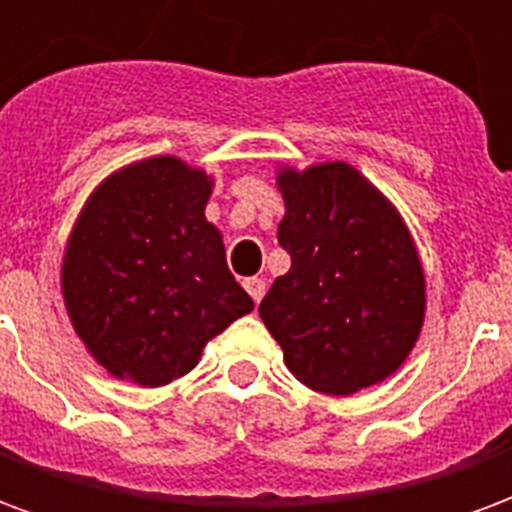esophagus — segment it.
Here are the masks:
<instances>
[{
    "label": "esophagus",
    "instance_id": "34e87169",
    "mask_svg": "<svg viewBox=\"0 0 512 512\" xmlns=\"http://www.w3.org/2000/svg\"><path fill=\"white\" fill-rule=\"evenodd\" d=\"M244 288H246V293H249V296H252L255 301H260L263 296H266V282H263V279H257V277L244 279Z\"/></svg>",
    "mask_w": 512,
    "mask_h": 512
}]
</instances>
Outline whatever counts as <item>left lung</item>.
Here are the masks:
<instances>
[{
    "mask_svg": "<svg viewBox=\"0 0 512 512\" xmlns=\"http://www.w3.org/2000/svg\"><path fill=\"white\" fill-rule=\"evenodd\" d=\"M290 271L260 318L301 384L351 395L392 376L425 318V274L400 213L345 161L282 169Z\"/></svg>",
    "mask_w": 512,
    "mask_h": 512,
    "instance_id": "1",
    "label": "left lung"
}]
</instances>
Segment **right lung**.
<instances>
[{"label":"right lung","mask_w":512,"mask_h":512,"mask_svg":"<svg viewBox=\"0 0 512 512\" xmlns=\"http://www.w3.org/2000/svg\"><path fill=\"white\" fill-rule=\"evenodd\" d=\"M211 178L156 156L106 178L84 205L62 260L73 329L117 378L164 386L252 299L205 219Z\"/></svg>","instance_id":"obj_1"}]
</instances>
